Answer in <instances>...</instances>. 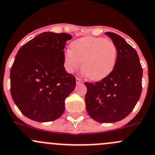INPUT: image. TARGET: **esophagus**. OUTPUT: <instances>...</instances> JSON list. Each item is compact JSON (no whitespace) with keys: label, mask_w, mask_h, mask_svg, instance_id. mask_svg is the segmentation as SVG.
Listing matches in <instances>:
<instances>
[{"label":"esophagus","mask_w":155,"mask_h":155,"mask_svg":"<svg viewBox=\"0 0 155 155\" xmlns=\"http://www.w3.org/2000/svg\"><path fill=\"white\" fill-rule=\"evenodd\" d=\"M76 84H77V85H79V84H82V81L81 80V79H79V78H76Z\"/></svg>","instance_id":"esophagus-1"}]
</instances>
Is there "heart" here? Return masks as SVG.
<instances>
[{
	"mask_svg": "<svg viewBox=\"0 0 155 155\" xmlns=\"http://www.w3.org/2000/svg\"><path fill=\"white\" fill-rule=\"evenodd\" d=\"M64 54L66 70L73 73L82 62V71L91 81H101L114 70L117 48L113 41L103 38L87 36L73 41Z\"/></svg>",
	"mask_w": 155,
	"mask_h": 155,
	"instance_id": "obj_1",
	"label": "heart"
}]
</instances>
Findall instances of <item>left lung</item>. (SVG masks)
Wrapping results in <instances>:
<instances>
[{
  "label": "left lung",
  "instance_id": "left-lung-1",
  "mask_svg": "<svg viewBox=\"0 0 155 155\" xmlns=\"http://www.w3.org/2000/svg\"><path fill=\"white\" fill-rule=\"evenodd\" d=\"M105 34L117 48L112 73L99 82H85V107L88 115L98 123H116L134 109L142 92V68L136 51L119 35Z\"/></svg>",
  "mask_w": 155,
  "mask_h": 155
}]
</instances>
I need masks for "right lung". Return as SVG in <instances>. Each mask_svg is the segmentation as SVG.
<instances>
[{"mask_svg":"<svg viewBox=\"0 0 155 155\" xmlns=\"http://www.w3.org/2000/svg\"><path fill=\"white\" fill-rule=\"evenodd\" d=\"M67 33L45 31L22 45L10 70V92L24 116L37 122L58 119L76 78L64 67Z\"/></svg>","mask_w":155,"mask_h":155,"instance_id":"right-lung-1","label":"right lung"}]
</instances>
